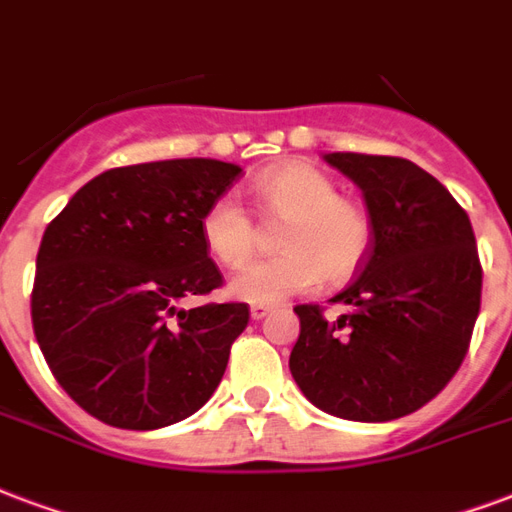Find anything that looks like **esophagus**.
I'll use <instances>...</instances> for the list:
<instances>
[{"label":"esophagus","instance_id":"34e87169","mask_svg":"<svg viewBox=\"0 0 512 512\" xmlns=\"http://www.w3.org/2000/svg\"><path fill=\"white\" fill-rule=\"evenodd\" d=\"M249 314H252V319H265L268 314H271V306H265V303H255V306L249 308Z\"/></svg>","mask_w":512,"mask_h":512}]
</instances>
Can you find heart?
<instances>
[{
  "label": "heart",
  "instance_id": "1",
  "mask_svg": "<svg viewBox=\"0 0 512 512\" xmlns=\"http://www.w3.org/2000/svg\"><path fill=\"white\" fill-rule=\"evenodd\" d=\"M257 217L282 222L276 228L279 255L255 260L230 276L233 298L279 303L311 290L325 276L343 282L368 255L373 225L357 201L338 195L325 171L308 163H282L249 185ZM201 239L217 263L236 268L257 247V228L233 198H217L201 217Z\"/></svg>",
  "mask_w": 512,
  "mask_h": 512
}]
</instances>
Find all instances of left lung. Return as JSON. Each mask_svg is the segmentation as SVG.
Instances as JSON below:
<instances>
[{
    "mask_svg": "<svg viewBox=\"0 0 512 512\" xmlns=\"http://www.w3.org/2000/svg\"><path fill=\"white\" fill-rule=\"evenodd\" d=\"M325 161L362 190L373 239L333 298L346 314L327 322L319 306H295L292 378L338 419H400L440 395L467 354L483 284L473 225L405 158L327 152Z\"/></svg>",
    "mask_w": 512,
    "mask_h": 512,
    "instance_id": "1",
    "label": "left lung"
}]
</instances>
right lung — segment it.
Masks as SVG:
<instances>
[{
    "label": "right lung",
    "mask_w": 512,
    "mask_h": 512,
    "mask_svg": "<svg viewBox=\"0 0 512 512\" xmlns=\"http://www.w3.org/2000/svg\"><path fill=\"white\" fill-rule=\"evenodd\" d=\"M239 174L212 158L109 169L45 228L34 335L66 395L109 427L177 424L222 381L249 306L179 300L222 284L201 217Z\"/></svg>",
    "instance_id": "add662e5"
}]
</instances>
